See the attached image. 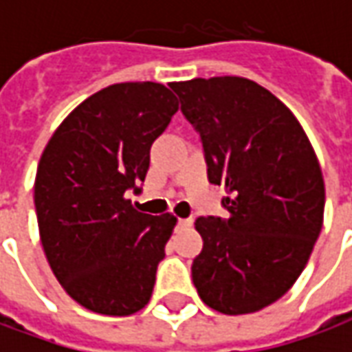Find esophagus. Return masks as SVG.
Wrapping results in <instances>:
<instances>
[{"instance_id": "1", "label": "esophagus", "mask_w": 352, "mask_h": 352, "mask_svg": "<svg viewBox=\"0 0 352 352\" xmlns=\"http://www.w3.org/2000/svg\"><path fill=\"white\" fill-rule=\"evenodd\" d=\"M181 228H190L192 224H194V219L192 217H188V219H179V222H177Z\"/></svg>"}]
</instances>
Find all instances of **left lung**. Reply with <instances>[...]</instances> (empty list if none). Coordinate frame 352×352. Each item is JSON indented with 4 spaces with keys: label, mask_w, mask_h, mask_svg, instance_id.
I'll return each instance as SVG.
<instances>
[{
    "label": "left lung",
    "mask_w": 352,
    "mask_h": 352,
    "mask_svg": "<svg viewBox=\"0 0 352 352\" xmlns=\"http://www.w3.org/2000/svg\"><path fill=\"white\" fill-rule=\"evenodd\" d=\"M199 133L209 183L224 186L228 219L199 217L204 249L192 262L199 298L245 315L287 294L315 247L324 181L305 131L270 90L243 77L173 82Z\"/></svg>",
    "instance_id": "1"
}]
</instances>
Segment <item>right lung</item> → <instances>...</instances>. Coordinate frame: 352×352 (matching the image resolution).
I'll list each match as a JSON object with an SVG mask.
<instances>
[{"label": "right lung", "instance_id": "obj_1", "mask_svg": "<svg viewBox=\"0 0 352 352\" xmlns=\"http://www.w3.org/2000/svg\"><path fill=\"white\" fill-rule=\"evenodd\" d=\"M179 109L158 82L111 85L73 109L43 151L35 213L50 270L82 307L124 317L153 296L177 219L139 213L151 146Z\"/></svg>", "mask_w": 352, "mask_h": 352}]
</instances>
